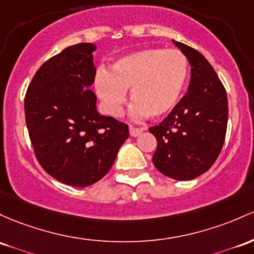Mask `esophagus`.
Returning a JSON list of instances; mask_svg holds the SVG:
<instances>
[{"label":"esophagus","mask_w":254,"mask_h":254,"mask_svg":"<svg viewBox=\"0 0 254 254\" xmlns=\"http://www.w3.org/2000/svg\"><path fill=\"white\" fill-rule=\"evenodd\" d=\"M129 130H130V135H131L132 137H137V136L142 132V129H140V127H132V125H130Z\"/></svg>","instance_id":"esophagus-1"}]
</instances>
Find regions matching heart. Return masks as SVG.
<instances>
[{
    "label": "heart",
    "instance_id": "1",
    "mask_svg": "<svg viewBox=\"0 0 254 254\" xmlns=\"http://www.w3.org/2000/svg\"><path fill=\"white\" fill-rule=\"evenodd\" d=\"M188 73V59L181 50L148 48L119 58L111 66V72L97 71L94 86L110 116L121 113L127 89H131L135 101L130 116L133 119L163 118L180 102Z\"/></svg>",
    "mask_w": 254,
    "mask_h": 254
}]
</instances>
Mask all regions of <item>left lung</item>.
Here are the masks:
<instances>
[{"label":"left lung","mask_w":254,"mask_h":254,"mask_svg":"<svg viewBox=\"0 0 254 254\" xmlns=\"http://www.w3.org/2000/svg\"><path fill=\"white\" fill-rule=\"evenodd\" d=\"M172 42L189 61L190 80L176 108L149 129L158 142L153 164L165 176L190 181L205 174L221 153L227 132L228 99L204 55Z\"/></svg>","instance_id":"8db88e82"}]
</instances>
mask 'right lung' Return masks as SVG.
<instances>
[{"instance_id":"right-lung-1","label":"right lung","mask_w":254,"mask_h":254,"mask_svg":"<svg viewBox=\"0 0 254 254\" xmlns=\"http://www.w3.org/2000/svg\"><path fill=\"white\" fill-rule=\"evenodd\" d=\"M93 43L67 47L43 64L25 96V118L41 166L64 185L91 186L112 168L129 127L99 113Z\"/></svg>"}]
</instances>
